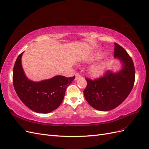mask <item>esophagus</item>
Segmentation results:
<instances>
[{
  "mask_svg": "<svg viewBox=\"0 0 149 149\" xmlns=\"http://www.w3.org/2000/svg\"><path fill=\"white\" fill-rule=\"evenodd\" d=\"M81 77V76L79 74H78V73H77L76 74V77H75V80H77V79H78L79 78H80Z\"/></svg>",
  "mask_w": 149,
  "mask_h": 149,
  "instance_id": "34e87169",
  "label": "esophagus"
}]
</instances>
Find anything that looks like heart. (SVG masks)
I'll use <instances>...</instances> for the list:
<instances>
[{
  "label": "heart",
  "mask_w": 149,
  "mask_h": 149,
  "mask_svg": "<svg viewBox=\"0 0 149 149\" xmlns=\"http://www.w3.org/2000/svg\"><path fill=\"white\" fill-rule=\"evenodd\" d=\"M102 69L100 66H95L92 69V73L94 75H98L101 73Z\"/></svg>",
  "instance_id": "1"
}]
</instances>
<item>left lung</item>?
Segmentation results:
<instances>
[{
    "mask_svg": "<svg viewBox=\"0 0 149 149\" xmlns=\"http://www.w3.org/2000/svg\"><path fill=\"white\" fill-rule=\"evenodd\" d=\"M115 58L123 62V68L117 73L107 71L101 77L85 78L87 86L84 95L89 104L94 109L107 111L114 109L127 97L135 82V68L132 58L125 49L114 43Z\"/></svg>",
    "mask_w": 149,
    "mask_h": 149,
    "instance_id": "left-lung-1",
    "label": "left lung"
}]
</instances>
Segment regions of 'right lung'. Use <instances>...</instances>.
Segmentation results:
<instances>
[{
  "label": "right lung",
  "mask_w": 149,
  "mask_h": 149,
  "mask_svg": "<svg viewBox=\"0 0 149 149\" xmlns=\"http://www.w3.org/2000/svg\"><path fill=\"white\" fill-rule=\"evenodd\" d=\"M24 52L17 57L13 70V84L16 93L24 104L38 113H49L60 106L67 87L75 76L66 78L56 76L53 78L33 82L26 77L21 64Z\"/></svg>",
  "instance_id": "obj_1"
}]
</instances>
